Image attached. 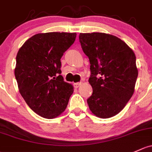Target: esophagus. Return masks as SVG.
<instances>
[{"instance_id": "esophagus-1", "label": "esophagus", "mask_w": 152, "mask_h": 152, "mask_svg": "<svg viewBox=\"0 0 152 152\" xmlns=\"http://www.w3.org/2000/svg\"><path fill=\"white\" fill-rule=\"evenodd\" d=\"M81 84H82V83H74V86L75 88H77L78 87H79L80 86H81Z\"/></svg>"}]
</instances>
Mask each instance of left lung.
<instances>
[{
    "mask_svg": "<svg viewBox=\"0 0 152 152\" xmlns=\"http://www.w3.org/2000/svg\"><path fill=\"white\" fill-rule=\"evenodd\" d=\"M79 39L91 64L90 110L103 119L115 116L134 93L138 74L134 52L123 40L109 34L80 33Z\"/></svg>",
    "mask_w": 152,
    "mask_h": 152,
    "instance_id": "obj_1",
    "label": "left lung"
}]
</instances>
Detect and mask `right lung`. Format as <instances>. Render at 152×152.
I'll return each instance as SVG.
<instances>
[{"instance_id":"right-lung-1","label":"right lung","mask_w":152,"mask_h":152,"mask_svg":"<svg viewBox=\"0 0 152 152\" xmlns=\"http://www.w3.org/2000/svg\"><path fill=\"white\" fill-rule=\"evenodd\" d=\"M77 34L46 32L33 35L18 51L14 74L20 94L33 112L46 119L63 113L74 91L64 81L61 58Z\"/></svg>"}]
</instances>
